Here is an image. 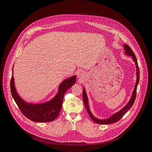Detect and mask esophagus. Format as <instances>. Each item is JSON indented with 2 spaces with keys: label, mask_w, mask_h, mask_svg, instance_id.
<instances>
[{
  "label": "esophagus",
  "mask_w": 152,
  "mask_h": 152,
  "mask_svg": "<svg viewBox=\"0 0 152 152\" xmlns=\"http://www.w3.org/2000/svg\"><path fill=\"white\" fill-rule=\"evenodd\" d=\"M77 76H78V77H79V79H83V77H84V73L81 71H79L77 73Z\"/></svg>",
  "instance_id": "esophagus-1"
}]
</instances>
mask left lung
Segmentation results:
<instances>
[{
  "mask_svg": "<svg viewBox=\"0 0 152 152\" xmlns=\"http://www.w3.org/2000/svg\"><path fill=\"white\" fill-rule=\"evenodd\" d=\"M124 48L125 49V53L126 54L128 55V56H130L132 57L133 61L135 63L136 65V84L134 86V89L132 91L131 98L129 100V102L127 103V104L122 108L120 111H118V112L113 114L112 115L108 118H104V119H99L98 118L95 117L93 114H92L90 108H89V101H88V98H87V95L86 94V91L85 88L83 89V94H82V96H83V101H84V103L86 107V108L87 111V113L89 115V116L91 118L93 119V121L96 123L99 124H112L115 123L117 121H118L124 115L127 110H129L132 106L133 105L134 103V101L136 99V90H137V86L138 85L139 83V80H140V70H139V66H138V64H137V59L135 56L134 53H133L132 49L127 44H124Z\"/></svg>",
  "mask_w": 152,
  "mask_h": 152,
  "instance_id": "obj_1",
  "label": "left lung"
}]
</instances>
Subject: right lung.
Instances as JSON below:
<instances>
[{
	"label": "right lung",
	"instance_id": "obj_1",
	"mask_svg": "<svg viewBox=\"0 0 152 152\" xmlns=\"http://www.w3.org/2000/svg\"><path fill=\"white\" fill-rule=\"evenodd\" d=\"M75 82L76 75L63 80L59 86L56 95L49 102L42 103H30L23 99L16 90L13 75L11 80V91L18 108L26 117L36 122H48L54 121L58 117L61 110L64 95L69 88L75 84Z\"/></svg>",
	"mask_w": 152,
	"mask_h": 152
}]
</instances>
